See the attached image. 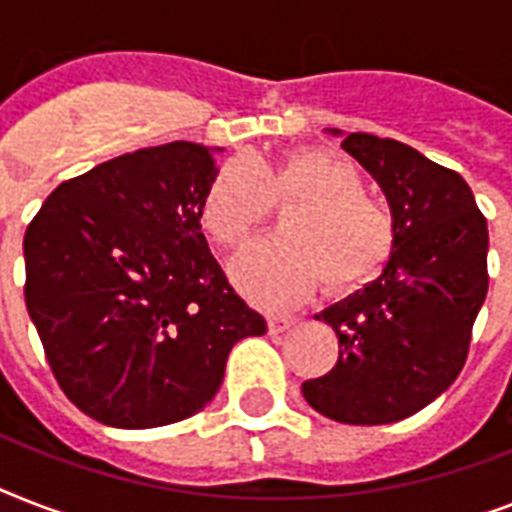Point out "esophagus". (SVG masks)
I'll return each mask as SVG.
<instances>
[{
    "label": "esophagus",
    "mask_w": 512,
    "mask_h": 512,
    "mask_svg": "<svg viewBox=\"0 0 512 512\" xmlns=\"http://www.w3.org/2000/svg\"><path fill=\"white\" fill-rule=\"evenodd\" d=\"M297 319L295 316H268V329H271L273 335H279V332H287L289 327H295Z\"/></svg>",
    "instance_id": "obj_1"
}]
</instances>
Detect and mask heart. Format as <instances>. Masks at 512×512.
Segmentation results:
<instances>
[{
    "mask_svg": "<svg viewBox=\"0 0 512 512\" xmlns=\"http://www.w3.org/2000/svg\"><path fill=\"white\" fill-rule=\"evenodd\" d=\"M271 196H295L281 236L244 249L233 281L257 303L295 305L321 279L332 292L374 279L393 249L388 209L364 193V177L327 148H297L276 167L231 159L201 196V228L223 247H241L268 215Z\"/></svg>",
    "mask_w": 512,
    "mask_h": 512,
    "instance_id": "b5f03b06",
    "label": "heart"
}]
</instances>
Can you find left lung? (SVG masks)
I'll list each match as a JSON object with an SVG mask.
<instances>
[{
	"mask_svg": "<svg viewBox=\"0 0 512 512\" xmlns=\"http://www.w3.org/2000/svg\"><path fill=\"white\" fill-rule=\"evenodd\" d=\"M329 132L385 191L393 249L372 284L313 316L335 329L340 356L303 396L329 420L388 425L457 380L489 289V231L457 172L398 140Z\"/></svg>",
	"mask_w": 512,
	"mask_h": 512,
	"instance_id": "left-lung-1",
	"label": "left lung"
}]
</instances>
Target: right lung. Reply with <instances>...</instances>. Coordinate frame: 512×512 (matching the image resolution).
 <instances>
[{"mask_svg":"<svg viewBox=\"0 0 512 512\" xmlns=\"http://www.w3.org/2000/svg\"><path fill=\"white\" fill-rule=\"evenodd\" d=\"M220 151L177 140L116 156L60 183L28 225V316L63 393L103 425L201 412L233 345L268 329L201 233Z\"/></svg>","mask_w":512,"mask_h":512,"instance_id":"obj_1","label":"right lung"}]
</instances>
